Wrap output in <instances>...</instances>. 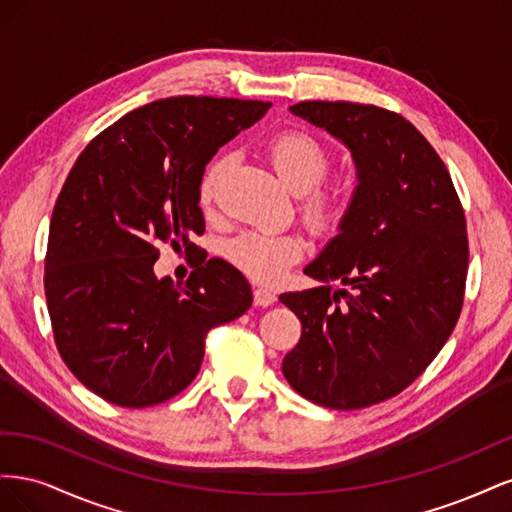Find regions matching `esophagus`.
I'll return each mask as SVG.
<instances>
[{
  "instance_id": "obj_1",
  "label": "esophagus",
  "mask_w": 512,
  "mask_h": 512,
  "mask_svg": "<svg viewBox=\"0 0 512 512\" xmlns=\"http://www.w3.org/2000/svg\"><path fill=\"white\" fill-rule=\"evenodd\" d=\"M275 292L269 290V288H262V286H256L254 288V303L260 305V307H269L275 303Z\"/></svg>"
}]
</instances>
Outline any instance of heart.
<instances>
[{
    "label": "heart",
    "mask_w": 512,
    "mask_h": 512,
    "mask_svg": "<svg viewBox=\"0 0 512 512\" xmlns=\"http://www.w3.org/2000/svg\"><path fill=\"white\" fill-rule=\"evenodd\" d=\"M275 173L301 196V215L318 235H331L344 220L346 205L339 194L322 188L331 170V153L307 132H282L267 147ZM228 158L215 160L200 181V205L209 207L218 194ZM228 258L247 277L260 284H275L305 256V241L294 232H243L228 243Z\"/></svg>",
    "instance_id": "obj_1"
}]
</instances>
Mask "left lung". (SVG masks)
<instances>
[{
	"instance_id": "obj_1",
	"label": "left lung",
	"mask_w": 512,
	"mask_h": 512,
	"mask_svg": "<svg viewBox=\"0 0 512 512\" xmlns=\"http://www.w3.org/2000/svg\"><path fill=\"white\" fill-rule=\"evenodd\" d=\"M290 111L352 151L359 185L339 235L305 267L324 286L280 297L303 327L282 371L314 404L359 410L404 391L451 337L468 277L466 215L444 162L408 119L356 102ZM335 279L351 290L333 293Z\"/></svg>"
}]
</instances>
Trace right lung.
Wrapping results in <instances>:
<instances>
[{
	"instance_id": "obj_1",
	"label": "right lung",
	"mask_w": 512,
	"mask_h": 512,
	"mask_svg": "<svg viewBox=\"0 0 512 512\" xmlns=\"http://www.w3.org/2000/svg\"><path fill=\"white\" fill-rule=\"evenodd\" d=\"M269 108L156 100L100 132L74 162L53 209L44 292L61 359L111 404L149 408L181 393L203 363L207 333L250 309L245 277L192 237L205 232V166ZM162 242L193 260L183 287L152 273Z\"/></svg>"
}]
</instances>
